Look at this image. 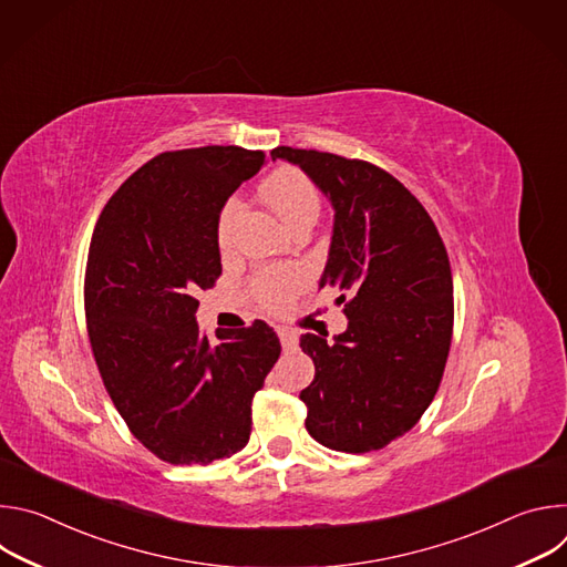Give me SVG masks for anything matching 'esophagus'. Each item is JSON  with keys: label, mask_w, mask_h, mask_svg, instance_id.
<instances>
[{"label": "esophagus", "mask_w": 567, "mask_h": 567, "mask_svg": "<svg viewBox=\"0 0 567 567\" xmlns=\"http://www.w3.org/2000/svg\"><path fill=\"white\" fill-rule=\"evenodd\" d=\"M278 337H280V343H282V350H285V352H291V350L298 348V337H296L291 330L280 328V330H278Z\"/></svg>", "instance_id": "1"}]
</instances>
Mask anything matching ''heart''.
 Segmentation results:
<instances>
[{"mask_svg": "<svg viewBox=\"0 0 567 567\" xmlns=\"http://www.w3.org/2000/svg\"><path fill=\"white\" fill-rule=\"evenodd\" d=\"M262 199L274 208V213L282 219L289 228L305 217H316L320 210V197L316 186L307 175L300 171H278L274 173L260 188ZM241 206L237 199H228L217 217V245L228 247L235 219ZM307 285V271L298 265H282V267H267L256 274L251 289L256 298L269 307H282L293 293H298Z\"/></svg>", "mask_w": 567, "mask_h": 567, "instance_id": "b5f03b06", "label": "heart"}]
</instances>
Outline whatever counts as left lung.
I'll list each match as a JSON object with an SVG mask.
<instances>
[{"instance_id": "1", "label": "left lung", "mask_w": 567, "mask_h": 567, "mask_svg": "<svg viewBox=\"0 0 567 567\" xmlns=\"http://www.w3.org/2000/svg\"><path fill=\"white\" fill-rule=\"evenodd\" d=\"M334 208L320 289H339L348 330L302 334L316 374L300 392L305 426L322 446L368 453L409 433L440 388L453 334L444 241L415 195L359 158L280 145Z\"/></svg>"}]
</instances>
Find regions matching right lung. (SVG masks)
<instances>
[{
	"instance_id": "1",
	"label": "right lung",
	"mask_w": 567,
	"mask_h": 567,
	"mask_svg": "<svg viewBox=\"0 0 567 567\" xmlns=\"http://www.w3.org/2000/svg\"><path fill=\"white\" fill-rule=\"evenodd\" d=\"M265 152L206 145L164 152L103 208L87 256L85 313L94 359L134 437L171 464L241 451L251 401L280 357L265 320L199 332L197 293L221 274L217 217Z\"/></svg>"
}]
</instances>
